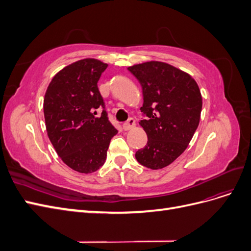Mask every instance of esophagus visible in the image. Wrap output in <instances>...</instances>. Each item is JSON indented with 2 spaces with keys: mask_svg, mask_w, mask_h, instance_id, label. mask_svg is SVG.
<instances>
[{
  "mask_svg": "<svg viewBox=\"0 0 251 251\" xmlns=\"http://www.w3.org/2000/svg\"><path fill=\"white\" fill-rule=\"evenodd\" d=\"M135 126V120L133 119V118H130L128 119L126 123H125L124 125H123V128L125 131H128V130H131L132 127H134Z\"/></svg>",
  "mask_w": 251,
  "mask_h": 251,
  "instance_id": "1",
  "label": "esophagus"
}]
</instances>
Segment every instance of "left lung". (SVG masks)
Listing matches in <instances>:
<instances>
[{
  "label": "left lung",
  "instance_id": "left-lung-1",
  "mask_svg": "<svg viewBox=\"0 0 251 251\" xmlns=\"http://www.w3.org/2000/svg\"><path fill=\"white\" fill-rule=\"evenodd\" d=\"M142 88L140 125L147 146L136 151L146 168L160 170L183 153L199 126L202 97L187 73L169 64L148 62L128 67Z\"/></svg>",
  "mask_w": 251,
  "mask_h": 251
}]
</instances>
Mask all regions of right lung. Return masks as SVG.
<instances>
[{"instance_id": "right-lung-1", "label": "right lung", "mask_w": 251, "mask_h": 251, "mask_svg": "<svg viewBox=\"0 0 251 251\" xmlns=\"http://www.w3.org/2000/svg\"><path fill=\"white\" fill-rule=\"evenodd\" d=\"M107 67L94 58L75 62L52 78L45 94L49 139L62 160L82 174L103 165L110 141L118 132L110 123L97 87Z\"/></svg>"}]
</instances>
